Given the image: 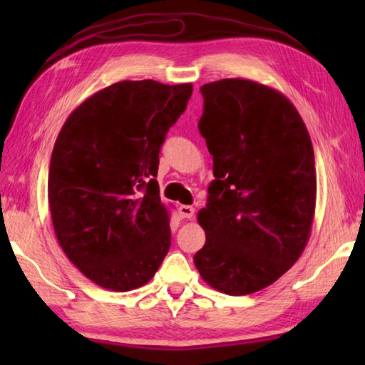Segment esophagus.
Listing matches in <instances>:
<instances>
[{"label": "esophagus", "instance_id": "obj_1", "mask_svg": "<svg viewBox=\"0 0 365 365\" xmlns=\"http://www.w3.org/2000/svg\"><path fill=\"white\" fill-rule=\"evenodd\" d=\"M178 212H180L182 219H193L195 217V207L193 206L183 205V206L178 207Z\"/></svg>", "mask_w": 365, "mask_h": 365}]
</instances>
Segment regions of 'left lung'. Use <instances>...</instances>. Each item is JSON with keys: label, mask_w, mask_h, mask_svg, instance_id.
Instances as JSON below:
<instances>
[{"label": "left lung", "mask_w": 365, "mask_h": 365, "mask_svg": "<svg viewBox=\"0 0 365 365\" xmlns=\"http://www.w3.org/2000/svg\"><path fill=\"white\" fill-rule=\"evenodd\" d=\"M197 123L212 154L207 205L197 212L206 243L193 261L222 293H256L304 251L316 209L311 137L285 95L245 78L201 86Z\"/></svg>", "instance_id": "8db88e82"}]
</instances>
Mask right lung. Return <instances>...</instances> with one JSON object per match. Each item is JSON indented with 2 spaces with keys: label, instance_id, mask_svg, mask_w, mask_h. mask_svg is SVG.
<instances>
[{
  "label": "right lung",
  "instance_id": "1",
  "mask_svg": "<svg viewBox=\"0 0 365 365\" xmlns=\"http://www.w3.org/2000/svg\"><path fill=\"white\" fill-rule=\"evenodd\" d=\"M191 91V83L123 80L85 100L61 128L48 175L54 233L96 285L113 292L143 287L168 255L159 151Z\"/></svg>",
  "mask_w": 365,
  "mask_h": 365
}]
</instances>
